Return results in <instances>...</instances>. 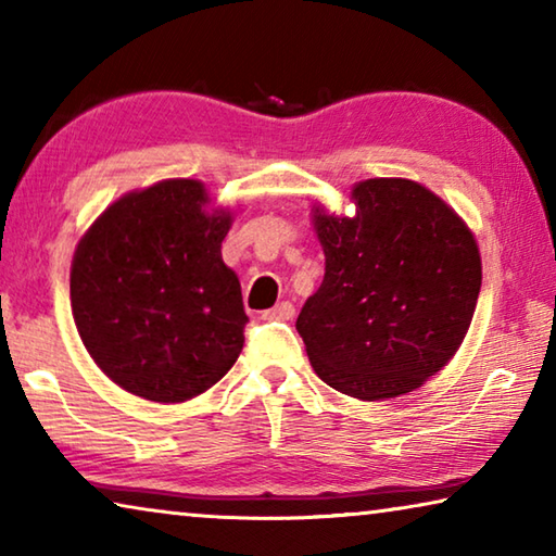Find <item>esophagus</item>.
Instances as JSON below:
<instances>
[{
	"label": "esophagus",
	"instance_id": "1",
	"mask_svg": "<svg viewBox=\"0 0 556 556\" xmlns=\"http://www.w3.org/2000/svg\"><path fill=\"white\" fill-rule=\"evenodd\" d=\"M294 314H296L294 306H291L289 301H281V304L267 308V312H262V318H265V321H291Z\"/></svg>",
	"mask_w": 556,
	"mask_h": 556
}]
</instances>
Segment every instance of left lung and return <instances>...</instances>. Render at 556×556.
Here are the masks:
<instances>
[{
	"mask_svg": "<svg viewBox=\"0 0 556 556\" xmlns=\"http://www.w3.org/2000/svg\"><path fill=\"white\" fill-rule=\"evenodd\" d=\"M351 199L353 218L312 211L326 275L296 331L326 384L390 400L421 388L464 343L481 252L454 208L409 178H368Z\"/></svg>",
	"mask_w": 556,
	"mask_h": 556,
	"instance_id": "left-lung-1",
	"label": "left lung"
}]
</instances>
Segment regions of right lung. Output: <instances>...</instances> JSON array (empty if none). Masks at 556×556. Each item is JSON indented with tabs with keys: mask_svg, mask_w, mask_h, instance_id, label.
<instances>
[{
	"mask_svg": "<svg viewBox=\"0 0 556 556\" xmlns=\"http://www.w3.org/2000/svg\"><path fill=\"white\" fill-rule=\"evenodd\" d=\"M193 178L108 205L73 255L71 308L98 368L137 397L186 402L228 372L244 343L240 279L220 244L232 213Z\"/></svg>",
	"mask_w": 556,
	"mask_h": 556,
	"instance_id": "1",
	"label": "right lung"
}]
</instances>
